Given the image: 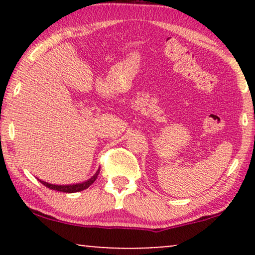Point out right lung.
I'll list each match as a JSON object with an SVG mask.
<instances>
[{
  "instance_id": "obj_1",
  "label": "right lung",
  "mask_w": 255,
  "mask_h": 255,
  "mask_svg": "<svg viewBox=\"0 0 255 255\" xmlns=\"http://www.w3.org/2000/svg\"><path fill=\"white\" fill-rule=\"evenodd\" d=\"M99 173H100V169L97 170L96 174L92 177V179L86 181V182L78 183V184H71V186H57V184H51V183L44 182V181H40V180L39 181L44 184L45 187L50 188V189H53V190H57V191H62V193H78V191L85 190L89 186H92V184L95 182L97 176H99Z\"/></svg>"
}]
</instances>
